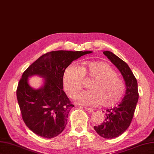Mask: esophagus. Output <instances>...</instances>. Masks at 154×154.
I'll list each match as a JSON object with an SVG mask.
<instances>
[{"instance_id":"obj_1","label":"esophagus","mask_w":154,"mask_h":154,"mask_svg":"<svg viewBox=\"0 0 154 154\" xmlns=\"http://www.w3.org/2000/svg\"><path fill=\"white\" fill-rule=\"evenodd\" d=\"M85 109L86 111H87V112H89V113H92V112H94L93 109L91 108H87V107H85Z\"/></svg>"}]
</instances>
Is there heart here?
Listing matches in <instances>:
<instances>
[{
	"label": "heart",
	"instance_id": "b5f03b06",
	"mask_svg": "<svg viewBox=\"0 0 154 154\" xmlns=\"http://www.w3.org/2000/svg\"><path fill=\"white\" fill-rule=\"evenodd\" d=\"M83 77L93 80L88 85L90 90L77 95V103L111 107L123 98L125 92V83L109 64L102 62H91L81 67L70 65L67 67L63 73V83L69 97L74 98L83 88Z\"/></svg>",
	"mask_w": 154,
	"mask_h": 154
}]
</instances>
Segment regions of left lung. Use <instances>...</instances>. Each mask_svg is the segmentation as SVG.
I'll use <instances>...</instances> for the list:
<instances>
[{
	"label": "left lung",
	"instance_id": "obj_1",
	"mask_svg": "<svg viewBox=\"0 0 154 154\" xmlns=\"http://www.w3.org/2000/svg\"><path fill=\"white\" fill-rule=\"evenodd\" d=\"M103 53L119 69L126 85V92L121 102L114 108L106 109L105 121L100 125L94 127L100 137L110 139L122 134L129 127L138 100V84L127 63L112 52Z\"/></svg>",
	"mask_w": 154,
	"mask_h": 154
}]
</instances>
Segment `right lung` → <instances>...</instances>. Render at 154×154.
<instances>
[{
  "mask_svg": "<svg viewBox=\"0 0 154 154\" xmlns=\"http://www.w3.org/2000/svg\"><path fill=\"white\" fill-rule=\"evenodd\" d=\"M92 52L52 51L41 56L24 71L17 88V99L24 123L35 134L52 138L65 128L74 106L63 90L64 71L73 61ZM34 75L45 79L41 88L33 89L28 84V78Z\"/></svg>",
  "mask_w": 154,
  "mask_h": 154,
  "instance_id": "add662e5",
  "label": "right lung"
}]
</instances>
